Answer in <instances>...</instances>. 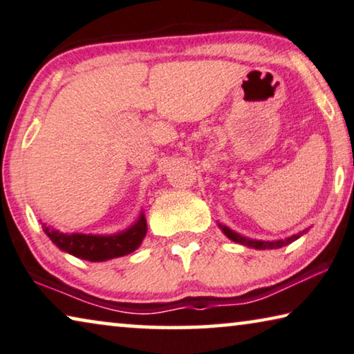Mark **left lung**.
Returning <instances> with one entry per match:
<instances>
[{"label":"left lung","instance_id":"8db88e82","mask_svg":"<svg viewBox=\"0 0 354 354\" xmlns=\"http://www.w3.org/2000/svg\"><path fill=\"white\" fill-rule=\"evenodd\" d=\"M220 227L223 230V232L226 234L227 237L231 239V241H234V242H239V243H242V245H247V247H253V248H263V250H266V248H281L283 245H288V243H291V242H295L296 239L301 236V234H296V236H291V237H288V239H285V241H275V242H263V241H252V239H247V237H242L241 234H237V232H234V231H231L230 227H226V226H223V225H220Z\"/></svg>","mask_w":354,"mask_h":354}]
</instances>
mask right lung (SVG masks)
<instances>
[{"mask_svg": "<svg viewBox=\"0 0 354 354\" xmlns=\"http://www.w3.org/2000/svg\"><path fill=\"white\" fill-rule=\"evenodd\" d=\"M44 231L55 245L74 257L85 261H107L112 258L124 257L134 252L142 243L147 223L144 215L139 216L136 225L124 232L115 236H86V234H64L53 231L44 225Z\"/></svg>", "mask_w": 354, "mask_h": 354, "instance_id": "1", "label": "right lung"}]
</instances>
